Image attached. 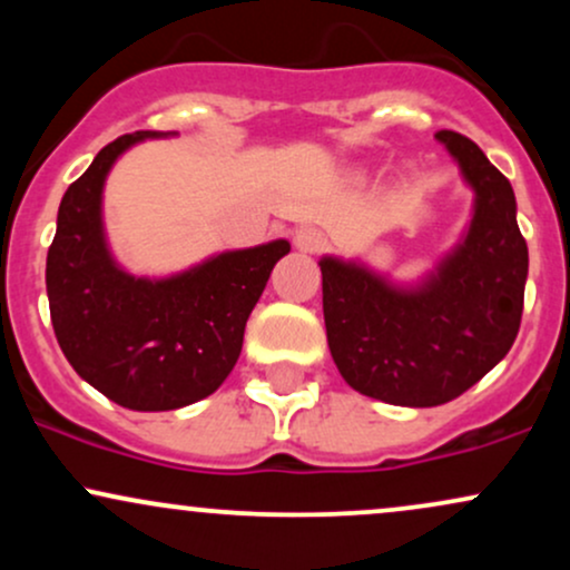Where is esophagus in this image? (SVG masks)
Listing matches in <instances>:
<instances>
[{
  "mask_svg": "<svg viewBox=\"0 0 570 570\" xmlns=\"http://www.w3.org/2000/svg\"><path fill=\"white\" fill-rule=\"evenodd\" d=\"M294 246H297L299 252L313 254L324 246V235L322 230H316V227H299V230L294 233Z\"/></svg>",
  "mask_w": 570,
  "mask_h": 570,
  "instance_id": "1",
  "label": "esophagus"
}]
</instances>
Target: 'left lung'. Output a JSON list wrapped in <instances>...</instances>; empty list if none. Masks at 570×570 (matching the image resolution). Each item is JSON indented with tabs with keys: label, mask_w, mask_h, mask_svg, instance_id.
<instances>
[{
	"label": "left lung",
	"mask_w": 570,
	"mask_h": 570,
	"mask_svg": "<svg viewBox=\"0 0 570 570\" xmlns=\"http://www.w3.org/2000/svg\"><path fill=\"white\" fill-rule=\"evenodd\" d=\"M474 193L472 219L417 281H394L362 259L324 254L326 343L358 394L436 407L485 377L512 348L528 278L514 189L455 130L434 136Z\"/></svg>",
	"instance_id": "left-lung-1"
}]
</instances>
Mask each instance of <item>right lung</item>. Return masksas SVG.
<instances>
[{
	"mask_svg": "<svg viewBox=\"0 0 570 570\" xmlns=\"http://www.w3.org/2000/svg\"><path fill=\"white\" fill-rule=\"evenodd\" d=\"M176 130H136L96 155L63 193L48 252L50 318L63 356L85 383L120 407L179 410L225 383L244 345L248 313L289 240L206 257L163 278L134 276L104 227V185L122 153Z\"/></svg>",
	"mask_w": 570,
	"mask_h": 570,
	"instance_id": "right-lung-1",
	"label": "right lung"
}]
</instances>
